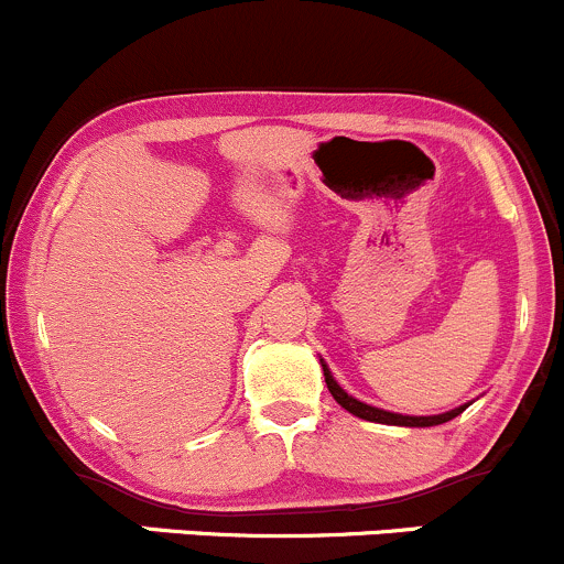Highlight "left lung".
<instances>
[{"mask_svg":"<svg viewBox=\"0 0 564 564\" xmlns=\"http://www.w3.org/2000/svg\"><path fill=\"white\" fill-rule=\"evenodd\" d=\"M319 366H323V373H325V384H328L330 395L336 398V403L341 405V409H347L349 414L360 416V420H368V422H379V425H398V427H435V425H444V422L454 420L457 414H463L465 409H468L470 403L465 405H457V409L452 411H444V414H430V416H411V414H395V411H384V409H377V405L371 403H362L357 401V398L349 395L347 390H344L341 384H338L336 379H333L328 362L319 357Z\"/></svg>","mask_w":564,"mask_h":564,"instance_id":"obj_1","label":"left lung"}]
</instances>
